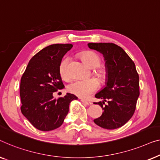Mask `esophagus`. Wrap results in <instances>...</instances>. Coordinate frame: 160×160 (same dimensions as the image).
<instances>
[{
    "label": "esophagus",
    "instance_id": "34e87169",
    "mask_svg": "<svg viewBox=\"0 0 160 160\" xmlns=\"http://www.w3.org/2000/svg\"><path fill=\"white\" fill-rule=\"evenodd\" d=\"M81 102H82V103H84L85 104H87V105L93 104V103H92V102H88V101H86V100H85V99H81Z\"/></svg>",
    "mask_w": 160,
    "mask_h": 160
}]
</instances>
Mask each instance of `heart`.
I'll return each mask as SVG.
<instances>
[{
  "label": "heart",
  "instance_id": "1",
  "mask_svg": "<svg viewBox=\"0 0 160 160\" xmlns=\"http://www.w3.org/2000/svg\"><path fill=\"white\" fill-rule=\"evenodd\" d=\"M81 59L88 67L91 69L97 68L100 65L101 58L96 53L91 51H83L80 54ZM69 58L64 57L61 61L58 71L63 79L67 80L69 78L67 66H68ZM96 75L101 78L106 77V72L103 69H98L96 72ZM98 88V82L96 80H76L72 82L68 86V91L71 93L75 94V96L82 98H87L91 95L93 92H95Z\"/></svg>",
  "mask_w": 160,
  "mask_h": 160
}]
</instances>
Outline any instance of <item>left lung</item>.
Instances as JSON below:
<instances>
[{
    "instance_id": "obj_1",
    "label": "left lung",
    "mask_w": 160,
    "mask_h": 160,
    "mask_svg": "<svg viewBox=\"0 0 160 160\" xmlns=\"http://www.w3.org/2000/svg\"><path fill=\"white\" fill-rule=\"evenodd\" d=\"M88 46L102 53L106 69L105 86L95 95L103 100L96 103L102 108L103 113L93 121L104 129H117L134 114L140 93L138 74L134 62L118 45L90 42ZM105 101L108 103L103 106Z\"/></svg>"
}]
</instances>
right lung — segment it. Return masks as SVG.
I'll use <instances>...</instances> for the list:
<instances>
[{
	"mask_svg": "<svg viewBox=\"0 0 160 160\" xmlns=\"http://www.w3.org/2000/svg\"><path fill=\"white\" fill-rule=\"evenodd\" d=\"M72 44H53L42 48L29 62L21 78V111L38 130L49 131L59 128L69 112L74 94L53 98V93L64 88L58 71L62 58Z\"/></svg>",
	"mask_w": 160,
	"mask_h": 160,
	"instance_id": "1",
	"label": "right lung"
}]
</instances>
